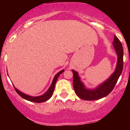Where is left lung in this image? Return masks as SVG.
Masks as SVG:
<instances>
[{"label": "left lung", "mask_w": 130, "mask_h": 130, "mask_svg": "<svg viewBox=\"0 0 130 130\" xmlns=\"http://www.w3.org/2000/svg\"><path fill=\"white\" fill-rule=\"evenodd\" d=\"M112 44L118 56L117 68L112 75L96 89L88 90L85 88L84 85L80 81V78L78 76L77 72L72 70L73 74V86L74 91L76 93L78 97L80 98L81 99L89 101L99 100L107 96L113 90L123 70L124 50L121 42L116 36H115Z\"/></svg>", "instance_id": "obj_1"}]
</instances>
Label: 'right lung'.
I'll list each match as a JSON object with an SVG mask.
<instances>
[{"instance_id": "obj_1", "label": "right lung", "mask_w": 130, "mask_h": 130, "mask_svg": "<svg viewBox=\"0 0 130 130\" xmlns=\"http://www.w3.org/2000/svg\"><path fill=\"white\" fill-rule=\"evenodd\" d=\"M64 70L62 71H60V72H59L58 73H57V75H55V77H54V79H53V80L52 84H51V87H50V88L48 89L47 91L44 94L42 95V96H37V97H32V96H28V95L22 93L21 92L19 91V90H18V89H17L16 88H15V87H14L15 90V91L17 92V93H18V94H19L21 97H22L23 98L26 100L30 101V102H36V103H42V102H46V101H47L48 100H49V98L51 97V96H52L54 90H55V84H56V82H57V79H58V76H59V75H60V74H61L63 72H64Z\"/></svg>"}]
</instances>
